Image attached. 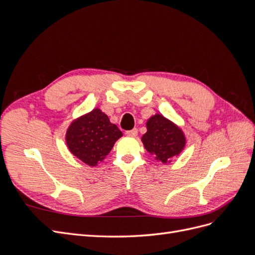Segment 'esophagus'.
<instances>
[{"instance_id": "1", "label": "esophagus", "mask_w": 255, "mask_h": 255, "mask_svg": "<svg viewBox=\"0 0 255 255\" xmlns=\"http://www.w3.org/2000/svg\"><path fill=\"white\" fill-rule=\"evenodd\" d=\"M126 134L129 137H136L138 132H137V128H133V129H129V130H127Z\"/></svg>"}]
</instances>
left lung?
I'll return each mask as SVG.
<instances>
[{
  "label": "left lung",
  "mask_w": 255,
  "mask_h": 255,
  "mask_svg": "<svg viewBox=\"0 0 255 255\" xmlns=\"http://www.w3.org/2000/svg\"><path fill=\"white\" fill-rule=\"evenodd\" d=\"M146 133L141 137L145 150L163 164L170 163L186 144V137L175 123L155 114L146 121Z\"/></svg>",
  "instance_id": "obj_1"
}]
</instances>
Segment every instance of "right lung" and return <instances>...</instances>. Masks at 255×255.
Returning a JSON list of instances; mask_svg holds the SVG:
<instances>
[{
  "instance_id": "add662e5",
  "label": "right lung",
  "mask_w": 255,
  "mask_h": 255,
  "mask_svg": "<svg viewBox=\"0 0 255 255\" xmlns=\"http://www.w3.org/2000/svg\"><path fill=\"white\" fill-rule=\"evenodd\" d=\"M122 132L101 110L95 109L73 120L66 133L69 151L84 164L97 166L113 149Z\"/></svg>"
}]
</instances>
